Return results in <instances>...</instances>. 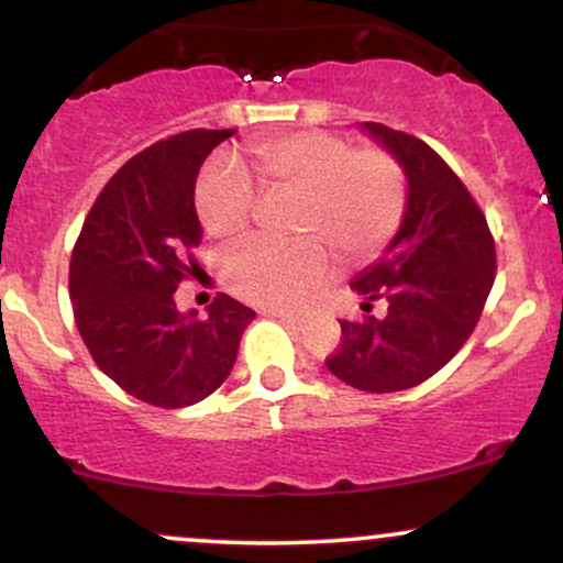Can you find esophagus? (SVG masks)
I'll use <instances>...</instances> for the list:
<instances>
[{
	"instance_id": "esophagus-1",
	"label": "esophagus",
	"mask_w": 563,
	"mask_h": 563,
	"mask_svg": "<svg viewBox=\"0 0 563 563\" xmlns=\"http://www.w3.org/2000/svg\"><path fill=\"white\" fill-rule=\"evenodd\" d=\"M273 314V318H277L283 322V325H288V328H294V331H299V328L303 325V314H294V312H283V309H275V312H269Z\"/></svg>"
}]
</instances>
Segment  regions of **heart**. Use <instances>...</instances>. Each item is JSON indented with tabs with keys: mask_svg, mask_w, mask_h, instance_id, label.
Here are the masks:
<instances>
[{
	"mask_svg": "<svg viewBox=\"0 0 563 563\" xmlns=\"http://www.w3.org/2000/svg\"><path fill=\"white\" fill-rule=\"evenodd\" d=\"M251 166L269 196H296L294 232L307 241L280 245L251 241L222 262L228 288L260 307H299L344 264L373 260L402 222L407 185L399 164L378 147L354 145L339 134L303 129L249 147ZM256 187L241 166L214 161L200 174L196 209L203 230L235 241L254 219Z\"/></svg>",
	"mask_w": 563,
	"mask_h": 563,
	"instance_id": "1",
	"label": "heart"
}]
</instances>
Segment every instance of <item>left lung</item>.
<instances>
[{"mask_svg":"<svg viewBox=\"0 0 563 563\" xmlns=\"http://www.w3.org/2000/svg\"><path fill=\"white\" fill-rule=\"evenodd\" d=\"M363 129L397 158L407 203L397 235L352 280L363 309L386 299V318L341 320L328 371L360 391L423 384L461 352L495 283V241L466 185L412 134L367 121Z\"/></svg>","mask_w":563,"mask_h":563,"instance_id":"obj_1","label":"left lung"}]
</instances>
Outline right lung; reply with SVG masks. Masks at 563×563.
<instances>
[{
  "label": "right lung",
  "instance_id": "right-lung-1",
  "mask_svg": "<svg viewBox=\"0 0 563 563\" xmlns=\"http://www.w3.org/2000/svg\"><path fill=\"white\" fill-rule=\"evenodd\" d=\"M235 129H190L145 147L102 187L70 256V301L89 354L126 394L187 407L235 365L254 309L219 294L209 318L179 312L174 290L198 273L196 179Z\"/></svg>",
  "mask_w": 563,
  "mask_h": 563
}]
</instances>
